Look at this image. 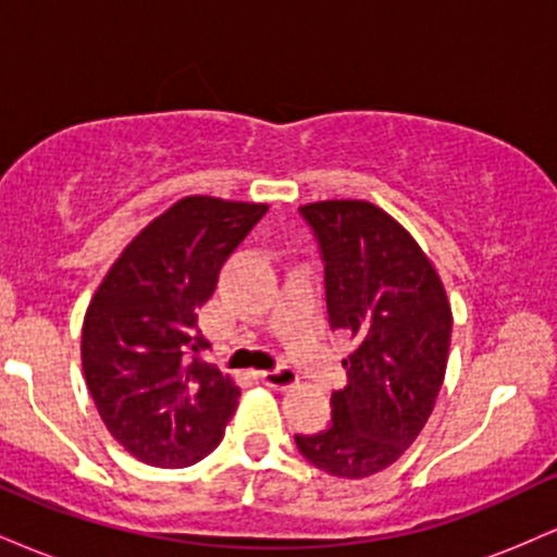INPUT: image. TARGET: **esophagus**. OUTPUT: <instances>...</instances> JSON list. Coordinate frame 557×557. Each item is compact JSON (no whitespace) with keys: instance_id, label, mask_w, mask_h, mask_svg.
<instances>
[{"instance_id":"1","label":"esophagus","mask_w":557,"mask_h":557,"mask_svg":"<svg viewBox=\"0 0 557 557\" xmlns=\"http://www.w3.org/2000/svg\"><path fill=\"white\" fill-rule=\"evenodd\" d=\"M259 376H261V382H264L267 387H274V389L293 387L298 382V372L293 367H287V363H280V367L264 369V372H259Z\"/></svg>"}]
</instances>
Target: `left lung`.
Wrapping results in <instances>:
<instances>
[{"label":"left lung","instance_id":"obj_1","mask_svg":"<svg viewBox=\"0 0 557 557\" xmlns=\"http://www.w3.org/2000/svg\"><path fill=\"white\" fill-rule=\"evenodd\" d=\"M324 267L332 330L350 332L348 385L332 393V421L296 434L300 456L332 476L387 469L419 437L445 380L453 314L419 243L369 201L298 209Z\"/></svg>","mask_w":557,"mask_h":557}]
</instances>
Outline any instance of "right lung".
<instances>
[{
	"label": "right lung",
	"mask_w": 557,
	"mask_h": 557,
	"mask_svg": "<svg viewBox=\"0 0 557 557\" xmlns=\"http://www.w3.org/2000/svg\"><path fill=\"white\" fill-rule=\"evenodd\" d=\"M264 203L188 196L127 243L83 319V374L112 437L181 469L220 445L240 389L201 359L198 309Z\"/></svg>",
	"instance_id": "1"
}]
</instances>
